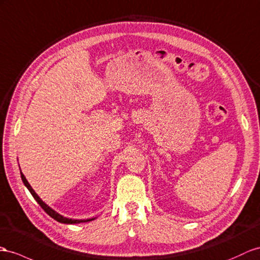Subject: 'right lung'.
I'll use <instances>...</instances> for the list:
<instances>
[{
  "label": "right lung",
  "instance_id": "add662e5",
  "mask_svg": "<svg viewBox=\"0 0 260 260\" xmlns=\"http://www.w3.org/2000/svg\"><path fill=\"white\" fill-rule=\"evenodd\" d=\"M21 178H22V180H23L24 184L26 185V188H27V189L29 190V192L31 193V196L34 197V199H35L36 201L38 202V204L42 206L43 210H44L46 213H47V214H48L49 216H51L52 218L56 219L57 222L64 223V224H78V223L90 222V221H92V219H94V218H89V219H72V218H67V217H64V216L60 215V214H59V213H57L56 211H54V210H52L51 208H49V206H48L47 204H46L45 202H43V201H42V199L37 196L36 192H35L34 190H32V188L30 187V184L28 183V181L26 180V178H25V176L22 174V171H21Z\"/></svg>",
  "mask_w": 260,
  "mask_h": 260
}]
</instances>
